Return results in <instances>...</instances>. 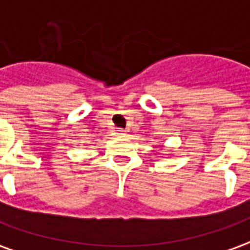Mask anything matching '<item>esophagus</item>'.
<instances>
[{"mask_svg":"<svg viewBox=\"0 0 250 250\" xmlns=\"http://www.w3.org/2000/svg\"><path fill=\"white\" fill-rule=\"evenodd\" d=\"M127 135V132L125 130H122V128H118L116 130V136H119V138H123V136Z\"/></svg>","mask_w":250,"mask_h":250,"instance_id":"esophagus-1","label":"esophagus"}]
</instances>
